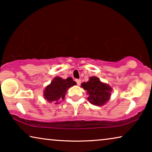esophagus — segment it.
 <instances>
[{"mask_svg":"<svg viewBox=\"0 0 152 152\" xmlns=\"http://www.w3.org/2000/svg\"><path fill=\"white\" fill-rule=\"evenodd\" d=\"M75 82H77V84L78 86H79V85H80V84H81V80H76Z\"/></svg>","mask_w":152,"mask_h":152,"instance_id":"34e87169","label":"esophagus"}]
</instances>
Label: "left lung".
I'll list each match as a JSON object with an SVG mask.
<instances>
[{
  "label": "left lung",
  "mask_w": 152,
  "mask_h": 152,
  "mask_svg": "<svg viewBox=\"0 0 152 152\" xmlns=\"http://www.w3.org/2000/svg\"><path fill=\"white\" fill-rule=\"evenodd\" d=\"M88 95V99L92 104L102 106L109 101L112 88L109 84L102 82L97 77H91L87 82H83L82 86Z\"/></svg>",
  "instance_id": "1"
}]
</instances>
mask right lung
Segmentation results:
<instances>
[{
  "label": "right lung",
  "instance_id": "right-lung-1",
  "mask_svg": "<svg viewBox=\"0 0 152 152\" xmlns=\"http://www.w3.org/2000/svg\"><path fill=\"white\" fill-rule=\"evenodd\" d=\"M74 85H76V82L71 77L64 80L59 77H55L50 84L45 87L43 96L49 102H54L55 104H59L64 99L68 89Z\"/></svg>",
  "mask_w": 152,
  "mask_h": 152
}]
</instances>
